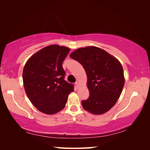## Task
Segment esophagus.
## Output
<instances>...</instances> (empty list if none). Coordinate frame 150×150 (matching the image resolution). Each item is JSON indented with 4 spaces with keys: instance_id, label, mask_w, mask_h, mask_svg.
Returning <instances> with one entry per match:
<instances>
[{
    "instance_id": "esophagus-1",
    "label": "esophagus",
    "mask_w": 150,
    "mask_h": 150,
    "mask_svg": "<svg viewBox=\"0 0 150 150\" xmlns=\"http://www.w3.org/2000/svg\"><path fill=\"white\" fill-rule=\"evenodd\" d=\"M79 83L78 81H76L75 83V85L76 88H78L79 87Z\"/></svg>"
}]
</instances>
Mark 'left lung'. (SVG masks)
I'll return each mask as SVG.
<instances>
[{
	"instance_id": "8db88e82",
	"label": "left lung",
	"mask_w": 150,
	"mask_h": 150,
	"mask_svg": "<svg viewBox=\"0 0 150 150\" xmlns=\"http://www.w3.org/2000/svg\"><path fill=\"white\" fill-rule=\"evenodd\" d=\"M70 57L79 62L87 73L90 95L81 102L83 108L93 115L108 111L117 102L124 87V71L120 62L94 46L79 48Z\"/></svg>"
}]
</instances>
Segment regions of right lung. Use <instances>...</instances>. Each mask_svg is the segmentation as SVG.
<instances>
[{
	"instance_id": "obj_1",
	"label": "right lung",
	"mask_w": 150,
	"mask_h": 150,
	"mask_svg": "<svg viewBox=\"0 0 150 150\" xmlns=\"http://www.w3.org/2000/svg\"><path fill=\"white\" fill-rule=\"evenodd\" d=\"M69 48L50 45L40 50L27 61L24 67L25 91L38 110L54 115L65 107L74 86L64 80L62 63Z\"/></svg>"
}]
</instances>
